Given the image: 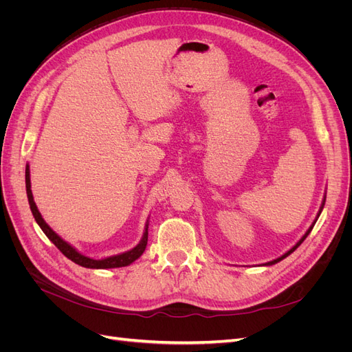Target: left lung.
<instances>
[{"mask_svg":"<svg viewBox=\"0 0 352 352\" xmlns=\"http://www.w3.org/2000/svg\"><path fill=\"white\" fill-rule=\"evenodd\" d=\"M323 206H324V201H323ZM322 208H323V207H322ZM320 212H322V210H320ZM318 216H320V214H318ZM313 226H314V225H313ZM313 226H311V228H310V229H308V230H307V233H305V235H304V236H302V239H301V241H300V242H298V243H296V245H295V247H294V248H292V250H289V251H287V252H286V254H283V255H282V257H279V258H276V260H273V261H270V263H267V264H274V263H278V261H280V260H283V258H285V257H287V255H289V254H292V252H294V251H295V250H296V248H298V247H300V245H301V243H302V242H304V239H305V238H307V236H308V233H310V232H311V229H313Z\"/></svg>","mask_w":352,"mask_h":352,"instance_id":"8db88e82","label":"left lung"}]
</instances>
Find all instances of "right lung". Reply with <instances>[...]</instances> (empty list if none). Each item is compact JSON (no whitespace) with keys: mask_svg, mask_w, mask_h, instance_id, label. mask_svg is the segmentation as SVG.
Wrapping results in <instances>:
<instances>
[{"mask_svg":"<svg viewBox=\"0 0 352 352\" xmlns=\"http://www.w3.org/2000/svg\"><path fill=\"white\" fill-rule=\"evenodd\" d=\"M26 194H28V199H29V206H30V210H32V214H34L36 223L39 225V228L42 229V232L45 233L47 238L56 245V247L66 255V257L69 260H72L73 263H76L79 265H82V267H88V269H114V267H124V265H129L131 263H133L136 258H140L142 252L145 251L146 248V243H148V225H146V229H145V233L144 236L141 239V242L136 245V247L131 251L127 252H123V254H119V255H114V257H109V258H104V260H92V258H88L85 257V255L79 254L76 250H74L73 247H70V245L63 241L57 233L52 230L47 223L44 221V219H42L41 212L38 211L36 208V204L34 201V195H32V190H30V176H29V166H26Z\"/></svg>","mask_w":352,"mask_h":352,"instance_id":"obj_1","label":"right lung"}]
</instances>
